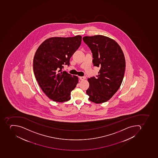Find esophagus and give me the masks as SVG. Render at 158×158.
Segmentation results:
<instances>
[{
    "label": "esophagus",
    "instance_id": "1",
    "mask_svg": "<svg viewBox=\"0 0 158 158\" xmlns=\"http://www.w3.org/2000/svg\"><path fill=\"white\" fill-rule=\"evenodd\" d=\"M80 80H81V81H83V80H85V77H80Z\"/></svg>",
    "mask_w": 158,
    "mask_h": 158
}]
</instances>
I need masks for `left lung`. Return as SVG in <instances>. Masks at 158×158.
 <instances>
[{"mask_svg":"<svg viewBox=\"0 0 158 158\" xmlns=\"http://www.w3.org/2000/svg\"><path fill=\"white\" fill-rule=\"evenodd\" d=\"M93 55V65L100 68L97 77L88 79V99L97 104L108 101L118 90L124 77L126 60L118 44L102 35L83 37Z\"/></svg>","mask_w":158,"mask_h":158,"instance_id":"obj_1","label":"left lung"}]
</instances>
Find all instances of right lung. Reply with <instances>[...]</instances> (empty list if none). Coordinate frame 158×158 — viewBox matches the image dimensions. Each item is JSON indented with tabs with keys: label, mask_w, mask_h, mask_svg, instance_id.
I'll use <instances>...</instances> for the list:
<instances>
[{
	"label": "right lung",
	"mask_w": 158,
	"mask_h": 158,
	"mask_svg": "<svg viewBox=\"0 0 158 158\" xmlns=\"http://www.w3.org/2000/svg\"><path fill=\"white\" fill-rule=\"evenodd\" d=\"M82 37H53L45 40L36 50L33 61L35 77L41 89L54 101L71 99V92L78 78L62 71L64 65H70V59L81 44Z\"/></svg>",
	"instance_id": "right-lung-1"
}]
</instances>
